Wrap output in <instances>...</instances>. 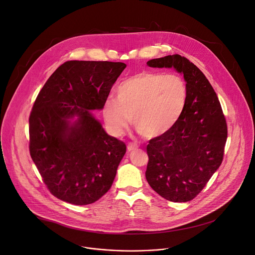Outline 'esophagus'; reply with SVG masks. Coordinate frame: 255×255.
Listing matches in <instances>:
<instances>
[{"instance_id": "34e87169", "label": "esophagus", "mask_w": 255, "mask_h": 255, "mask_svg": "<svg viewBox=\"0 0 255 255\" xmlns=\"http://www.w3.org/2000/svg\"><path fill=\"white\" fill-rule=\"evenodd\" d=\"M137 148H138V145L135 144V143H129L128 146H127V150H128L129 152H131V151H133V150H135V149H137Z\"/></svg>"}]
</instances>
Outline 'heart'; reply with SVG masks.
Returning <instances> with one entry per match:
<instances>
[{"label":"heart","mask_w":255,"mask_h":255,"mask_svg":"<svg viewBox=\"0 0 255 255\" xmlns=\"http://www.w3.org/2000/svg\"><path fill=\"white\" fill-rule=\"evenodd\" d=\"M187 99L188 87L179 74L144 71L117 87L116 101L107 100L102 114L107 129L114 136L122 135L133 117L141 134L158 137L176 125Z\"/></svg>","instance_id":"b5f03b06"}]
</instances>
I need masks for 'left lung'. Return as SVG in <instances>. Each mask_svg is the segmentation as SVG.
<instances>
[{
  "label": "left lung",
  "mask_w": 255,
  "mask_h": 255,
  "mask_svg": "<svg viewBox=\"0 0 255 255\" xmlns=\"http://www.w3.org/2000/svg\"><path fill=\"white\" fill-rule=\"evenodd\" d=\"M147 65L173 67L183 74L188 99L176 125L149 141L146 179L164 199L189 202L205 188L223 162L227 121L210 81L189 59L173 54L151 59Z\"/></svg>",
  "instance_id": "8db88e82"
}]
</instances>
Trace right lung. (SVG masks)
<instances>
[{
  "mask_svg": "<svg viewBox=\"0 0 255 255\" xmlns=\"http://www.w3.org/2000/svg\"><path fill=\"white\" fill-rule=\"evenodd\" d=\"M123 62L70 60L39 91L29 115V153L57 199L89 205L111 188L126 153L90 112L103 109Z\"/></svg>",
  "mask_w": 255,
  "mask_h": 255,
  "instance_id": "obj_1",
  "label": "right lung"
}]
</instances>
